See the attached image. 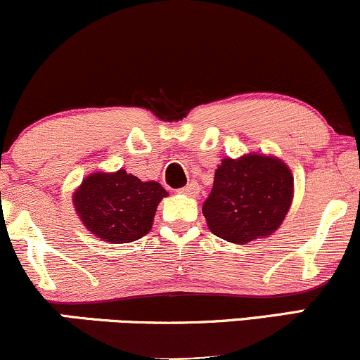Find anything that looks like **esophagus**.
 Here are the masks:
<instances>
[{"mask_svg": "<svg viewBox=\"0 0 360 360\" xmlns=\"http://www.w3.org/2000/svg\"><path fill=\"white\" fill-rule=\"evenodd\" d=\"M177 193L188 194V196H196V194L200 193V186L194 183V181H191V183H188L186 186H183V188L177 189Z\"/></svg>", "mask_w": 360, "mask_h": 360, "instance_id": "esophagus-1", "label": "esophagus"}]
</instances>
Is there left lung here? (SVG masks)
Here are the masks:
<instances>
[{
  "label": "left lung",
  "mask_w": 360,
  "mask_h": 360,
  "mask_svg": "<svg viewBox=\"0 0 360 360\" xmlns=\"http://www.w3.org/2000/svg\"><path fill=\"white\" fill-rule=\"evenodd\" d=\"M291 200L292 176L286 164L250 154L221 160L212 193L203 203V214L217 237L247 243L274 232Z\"/></svg>",
  "instance_id": "left-lung-1"
}]
</instances>
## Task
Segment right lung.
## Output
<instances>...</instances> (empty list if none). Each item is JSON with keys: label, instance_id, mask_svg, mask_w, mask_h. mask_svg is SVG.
I'll list each match as a JSON object with an SVG mask.
<instances>
[{"label": "right lung", "instance_id": "add662e5", "mask_svg": "<svg viewBox=\"0 0 360 360\" xmlns=\"http://www.w3.org/2000/svg\"><path fill=\"white\" fill-rule=\"evenodd\" d=\"M164 196L167 191L159 183H142L122 169L113 174L96 172L86 177L74 194V206L96 237L128 243L148 233L157 205Z\"/></svg>", "mask_w": 360, "mask_h": 360}]
</instances>
